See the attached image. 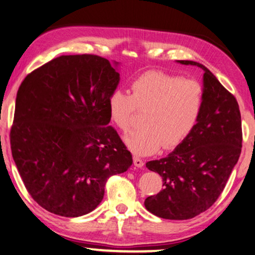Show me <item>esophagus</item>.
<instances>
[{
    "label": "esophagus",
    "mask_w": 255,
    "mask_h": 255,
    "mask_svg": "<svg viewBox=\"0 0 255 255\" xmlns=\"http://www.w3.org/2000/svg\"><path fill=\"white\" fill-rule=\"evenodd\" d=\"M133 164L138 168H141L143 167V160H141V159L138 157H133Z\"/></svg>",
    "instance_id": "obj_1"
}]
</instances>
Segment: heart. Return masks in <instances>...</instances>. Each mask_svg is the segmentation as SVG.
<instances>
[{
  "label": "heart",
  "instance_id": "obj_1",
  "mask_svg": "<svg viewBox=\"0 0 255 255\" xmlns=\"http://www.w3.org/2000/svg\"><path fill=\"white\" fill-rule=\"evenodd\" d=\"M204 102L203 86L193 78H182L162 71H148L131 83V95L114 91L108 112L118 129L127 132L137 109L144 111L142 128L125 138L136 154L147 156L159 149H174L196 127Z\"/></svg>",
  "mask_w": 255,
  "mask_h": 255
}]
</instances>
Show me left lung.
<instances>
[{
  "label": "left lung",
  "mask_w": 255,
  "mask_h": 255,
  "mask_svg": "<svg viewBox=\"0 0 255 255\" xmlns=\"http://www.w3.org/2000/svg\"><path fill=\"white\" fill-rule=\"evenodd\" d=\"M202 68L204 102L192 132L167 157L148 161L149 170L162 178V190L144 200L154 216L188 220L208 210L222 193L242 148L241 114L236 97L217 77Z\"/></svg>",
  "instance_id": "obj_1"
}]
</instances>
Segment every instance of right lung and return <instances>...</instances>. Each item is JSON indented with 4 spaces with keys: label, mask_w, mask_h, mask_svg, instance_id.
Segmentation results:
<instances>
[{
    "label": "right lung",
    "mask_w": 255,
    "mask_h": 255,
    "mask_svg": "<svg viewBox=\"0 0 255 255\" xmlns=\"http://www.w3.org/2000/svg\"><path fill=\"white\" fill-rule=\"evenodd\" d=\"M119 74L92 54L62 55L24 78L9 142L25 188L61 217L92 212L105 184L132 164L116 129L108 126V97Z\"/></svg>",
    "instance_id": "obj_1"
}]
</instances>
